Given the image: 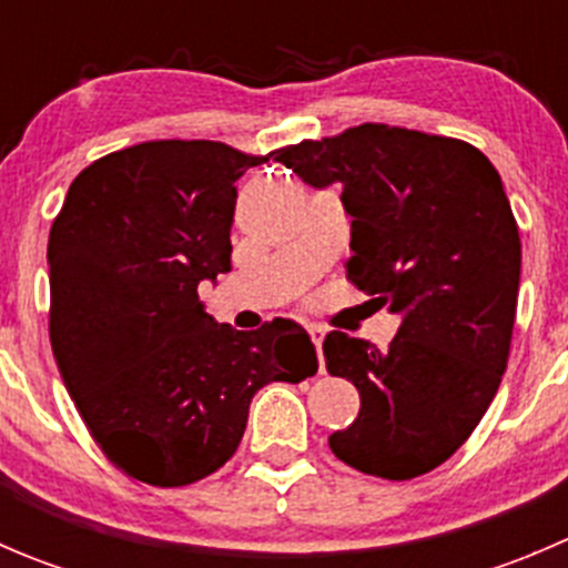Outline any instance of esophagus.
<instances>
[{"label": "esophagus", "instance_id": "esophagus-1", "mask_svg": "<svg viewBox=\"0 0 568 568\" xmlns=\"http://www.w3.org/2000/svg\"><path fill=\"white\" fill-rule=\"evenodd\" d=\"M311 341H313V346H316V352H318V365H321V371H324V357H321V343H324V335L326 332L321 329V326H311Z\"/></svg>", "mask_w": 568, "mask_h": 568}]
</instances>
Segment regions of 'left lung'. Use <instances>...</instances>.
<instances>
[{"mask_svg":"<svg viewBox=\"0 0 568 568\" xmlns=\"http://www.w3.org/2000/svg\"><path fill=\"white\" fill-rule=\"evenodd\" d=\"M274 162L311 186L343 183L348 283L400 316L385 352L324 337L326 371L359 393L332 454L385 480L432 473L475 432L511 352L523 244L500 173L469 142L387 123L302 140Z\"/></svg>","mask_w":568,"mask_h":568,"instance_id":"8db88e82","label":"left lung"}]
</instances>
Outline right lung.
<instances>
[{
	"label": "right lung",
	"instance_id": "1",
	"mask_svg": "<svg viewBox=\"0 0 568 568\" xmlns=\"http://www.w3.org/2000/svg\"><path fill=\"white\" fill-rule=\"evenodd\" d=\"M268 156L140 142L84 168L54 216L51 352L106 459L142 484L216 473L242 443L252 395L318 371L300 324L236 332L197 296L200 280L231 268L236 181Z\"/></svg>",
	"mask_w": 568,
	"mask_h": 568
}]
</instances>
